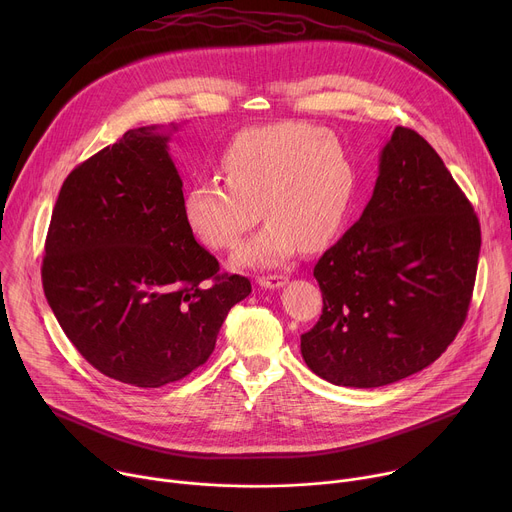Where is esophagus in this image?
Segmentation results:
<instances>
[{
    "mask_svg": "<svg viewBox=\"0 0 512 512\" xmlns=\"http://www.w3.org/2000/svg\"><path fill=\"white\" fill-rule=\"evenodd\" d=\"M257 283L265 289H279L287 283V275H263L257 279Z\"/></svg>",
    "mask_w": 512,
    "mask_h": 512,
    "instance_id": "34e87169",
    "label": "esophagus"
}]
</instances>
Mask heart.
Here are the masks:
<instances>
[{"instance_id": "heart-1", "label": "heart", "mask_w": 512, "mask_h": 512, "mask_svg": "<svg viewBox=\"0 0 512 512\" xmlns=\"http://www.w3.org/2000/svg\"><path fill=\"white\" fill-rule=\"evenodd\" d=\"M218 166L225 184H190L182 218L200 245L229 251L261 210L265 225L235 255L245 267H273L300 247H326L346 225L356 198L352 156L336 135L310 123L249 127L227 145Z\"/></svg>"}]
</instances>
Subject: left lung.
<instances>
[{
	"instance_id": "obj_1",
	"label": "left lung",
	"mask_w": 512,
	"mask_h": 512,
	"mask_svg": "<svg viewBox=\"0 0 512 512\" xmlns=\"http://www.w3.org/2000/svg\"><path fill=\"white\" fill-rule=\"evenodd\" d=\"M478 255L472 204L431 145L395 127L369 204L314 267L324 308L302 334L310 371L373 389L429 367L466 320Z\"/></svg>"
}]
</instances>
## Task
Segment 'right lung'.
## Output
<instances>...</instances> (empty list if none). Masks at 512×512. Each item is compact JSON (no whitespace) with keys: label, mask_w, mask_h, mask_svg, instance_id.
<instances>
[{"label":"right lung","mask_w":512,"mask_h":512,"mask_svg":"<svg viewBox=\"0 0 512 512\" xmlns=\"http://www.w3.org/2000/svg\"><path fill=\"white\" fill-rule=\"evenodd\" d=\"M176 129H129L72 170L44 247V294L68 340L105 377L143 389L204 364L251 294L247 277L218 275L184 225Z\"/></svg>","instance_id":"add662e5"}]
</instances>
